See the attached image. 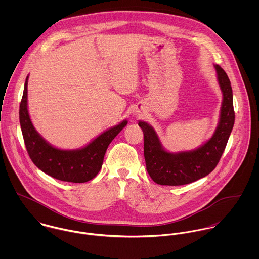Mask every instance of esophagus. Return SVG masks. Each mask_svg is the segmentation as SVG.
Segmentation results:
<instances>
[{
    "label": "esophagus",
    "mask_w": 259,
    "mask_h": 259,
    "mask_svg": "<svg viewBox=\"0 0 259 259\" xmlns=\"http://www.w3.org/2000/svg\"><path fill=\"white\" fill-rule=\"evenodd\" d=\"M137 116H139V114H137Z\"/></svg>",
    "instance_id": "1"
}]
</instances>
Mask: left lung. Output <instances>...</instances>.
Returning a JSON list of instances; mask_svg holds the SVG:
<instances>
[{
    "label": "left lung",
    "mask_w": 259,
    "mask_h": 259,
    "mask_svg": "<svg viewBox=\"0 0 259 259\" xmlns=\"http://www.w3.org/2000/svg\"><path fill=\"white\" fill-rule=\"evenodd\" d=\"M223 95L219 126L212 138L192 151H165L153 128L145 121L139 125L144 132V154L149 177L160 185H183L210 174L222 157L234 124V110L230 80L221 66H215Z\"/></svg>",
    "instance_id": "8db88e82"
}]
</instances>
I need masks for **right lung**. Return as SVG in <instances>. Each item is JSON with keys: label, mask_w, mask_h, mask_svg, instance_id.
I'll use <instances>...</instances> for the list:
<instances>
[{"label": "right lung", "mask_w": 259, "mask_h": 259, "mask_svg": "<svg viewBox=\"0 0 259 259\" xmlns=\"http://www.w3.org/2000/svg\"><path fill=\"white\" fill-rule=\"evenodd\" d=\"M28 76L20 104V123L30 158L41 171L62 182L81 184L93 180L102 168L111 141L126 125L123 120L99 136L90 145L76 150H63L49 145L35 130L28 112Z\"/></svg>", "instance_id": "add662e5"}]
</instances>
